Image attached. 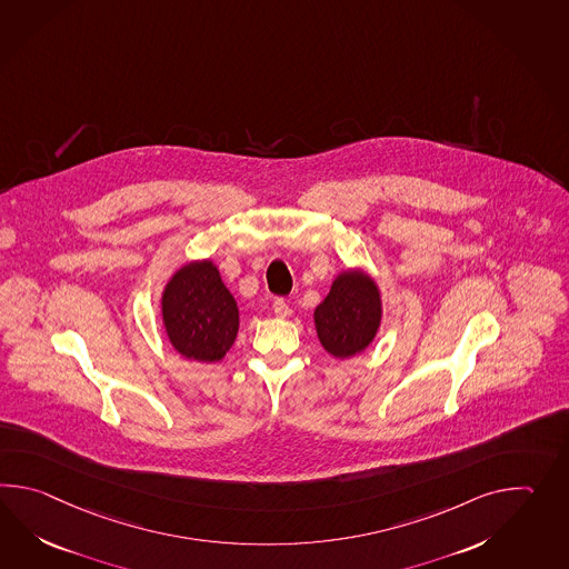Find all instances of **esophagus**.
I'll return each instance as SVG.
<instances>
[{
  "instance_id": "esophagus-1",
  "label": "esophagus",
  "mask_w": 569,
  "mask_h": 569,
  "mask_svg": "<svg viewBox=\"0 0 569 569\" xmlns=\"http://www.w3.org/2000/svg\"><path fill=\"white\" fill-rule=\"evenodd\" d=\"M273 315L278 316V318H288V316H291V308L286 300L278 298V300L273 302Z\"/></svg>"
}]
</instances>
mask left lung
Here are the masks:
<instances>
[{
  "label": "left lung",
  "instance_id": "obj_1",
  "mask_svg": "<svg viewBox=\"0 0 569 569\" xmlns=\"http://www.w3.org/2000/svg\"><path fill=\"white\" fill-rule=\"evenodd\" d=\"M383 302L378 281L363 267L337 273L329 293L315 308L318 341L335 359L363 353L378 337Z\"/></svg>",
  "mask_w": 569,
  "mask_h": 569
}]
</instances>
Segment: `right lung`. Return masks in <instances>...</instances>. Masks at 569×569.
I'll use <instances>...</instances> for the list:
<instances>
[{"label": "right lung", "mask_w": 569, "mask_h": 569, "mask_svg": "<svg viewBox=\"0 0 569 569\" xmlns=\"http://www.w3.org/2000/svg\"><path fill=\"white\" fill-rule=\"evenodd\" d=\"M164 335L176 353L200 363L227 357L239 332V306L212 259H193L164 281Z\"/></svg>", "instance_id": "obj_1"}]
</instances>
